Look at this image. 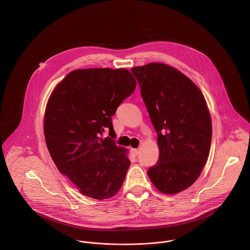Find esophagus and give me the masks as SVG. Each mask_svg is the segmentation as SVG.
<instances>
[{
  "mask_svg": "<svg viewBox=\"0 0 250 250\" xmlns=\"http://www.w3.org/2000/svg\"><path fill=\"white\" fill-rule=\"evenodd\" d=\"M131 153L134 157H136L138 155L139 150L137 148H131Z\"/></svg>",
  "mask_w": 250,
  "mask_h": 250,
  "instance_id": "1",
  "label": "esophagus"
}]
</instances>
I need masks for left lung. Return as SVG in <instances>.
<instances>
[{
	"mask_svg": "<svg viewBox=\"0 0 250 250\" xmlns=\"http://www.w3.org/2000/svg\"><path fill=\"white\" fill-rule=\"evenodd\" d=\"M131 72L157 132L159 158L147 175L160 192L179 193L198 178L208 159L212 122L206 101L189 78L166 64Z\"/></svg>",
	"mask_w": 250,
	"mask_h": 250,
	"instance_id": "left-lung-1",
	"label": "left lung"
}]
</instances>
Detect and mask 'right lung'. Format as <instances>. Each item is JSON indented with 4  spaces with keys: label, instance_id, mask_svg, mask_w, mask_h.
I'll list each match as a JSON object with an SVG mask.
<instances>
[{
    "label": "right lung",
    "instance_id": "right-lung-1",
    "mask_svg": "<svg viewBox=\"0 0 250 250\" xmlns=\"http://www.w3.org/2000/svg\"><path fill=\"white\" fill-rule=\"evenodd\" d=\"M125 69L75 70L56 85L46 107L44 134L58 170L84 195L106 199L121 189L130 165L126 149L103 133H115L112 116L135 90Z\"/></svg>",
    "mask_w": 250,
    "mask_h": 250
}]
</instances>
